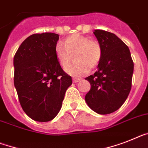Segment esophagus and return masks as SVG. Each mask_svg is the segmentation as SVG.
Here are the masks:
<instances>
[{
    "label": "esophagus",
    "instance_id": "obj_1",
    "mask_svg": "<svg viewBox=\"0 0 148 148\" xmlns=\"http://www.w3.org/2000/svg\"><path fill=\"white\" fill-rule=\"evenodd\" d=\"M80 78H73V82H74V83H78V82L79 81H80Z\"/></svg>",
    "mask_w": 148,
    "mask_h": 148
}]
</instances>
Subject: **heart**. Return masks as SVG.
I'll return each mask as SVG.
<instances>
[{"instance_id":"b5f03b06","label":"heart","mask_w":148,"mask_h":148,"mask_svg":"<svg viewBox=\"0 0 148 148\" xmlns=\"http://www.w3.org/2000/svg\"><path fill=\"white\" fill-rule=\"evenodd\" d=\"M56 56L62 66H66L74 54L75 62L69 64L65 71L73 76H82L90 69L95 68L101 61L102 47L98 40L90 39L80 34L67 37L62 43H57L55 48Z\"/></svg>"}]
</instances>
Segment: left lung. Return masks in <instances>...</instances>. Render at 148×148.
Masks as SVG:
<instances>
[{
  "instance_id": "1",
  "label": "left lung",
  "mask_w": 148,
  "mask_h": 148,
  "mask_svg": "<svg viewBox=\"0 0 148 148\" xmlns=\"http://www.w3.org/2000/svg\"><path fill=\"white\" fill-rule=\"evenodd\" d=\"M102 47L98 71L85 80L91 84L85 100L92 110L108 114L118 110L127 99L132 87L134 63L129 47L113 33L93 32Z\"/></svg>"
}]
</instances>
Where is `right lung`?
<instances>
[{"mask_svg":"<svg viewBox=\"0 0 148 148\" xmlns=\"http://www.w3.org/2000/svg\"><path fill=\"white\" fill-rule=\"evenodd\" d=\"M59 35L45 32L26 38L13 59L14 86L22 109L32 120L48 122L59 112L71 77L56 56Z\"/></svg>","mask_w":148,"mask_h":148,"instance_id":"obj_1","label":"right lung"}]
</instances>
